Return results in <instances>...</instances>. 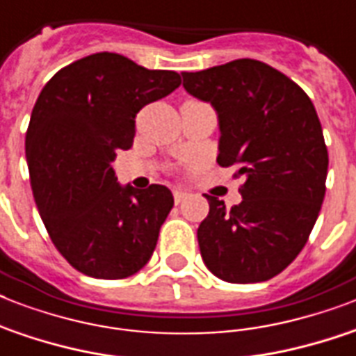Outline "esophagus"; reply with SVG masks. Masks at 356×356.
<instances>
[{"mask_svg":"<svg viewBox=\"0 0 356 356\" xmlns=\"http://www.w3.org/2000/svg\"><path fill=\"white\" fill-rule=\"evenodd\" d=\"M186 195H188V192H184V190H181V188L173 190V200H175V203H177V205L184 200V197H186Z\"/></svg>","mask_w":356,"mask_h":356,"instance_id":"34e87169","label":"esophagus"}]
</instances>
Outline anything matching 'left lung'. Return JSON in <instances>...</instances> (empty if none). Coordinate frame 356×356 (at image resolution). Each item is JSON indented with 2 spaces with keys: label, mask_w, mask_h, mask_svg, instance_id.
Returning a JSON list of instances; mask_svg holds the SVG:
<instances>
[{
  "label": "left lung",
  "mask_w": 356,
  "mask_h": 356,
  "mask_svg": "<svg viewBox=\"0 0 356 356\" xmlns=\"http://www.w3.org/2000/svg\"><path fill=\"white\" fill-rule=\"evenodd\" d=\"M190 96L218 114V164L236 168L240 205L207 195L197 229L203 262L222 281L260 282L299 254L325 197L329 155L310 97L279 70L253 58L183 72Z\"/></svg>",
  "instance_id": "1"
}]
</instances>
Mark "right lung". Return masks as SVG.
<instances>
[{
  "mask_svg": "<svg viewBox=\"0 0 356 356\" xmlns=\"http://www.w3.org/2000/svg\"><path fill=\"white\" fill-rule=\"evenodd\" d=\"M179 85L177 72L103 51L58 70L42 88L25 134L31 188L55 248L81 273L125 279L155 251L172 192L122 186L113 162L133 145L140 108Z\"/></svg>",
  "mask_w": 356,
  "mask_h": 356,
  "instance_id": "1",
  "label": "right lung"
}]
</instances>
